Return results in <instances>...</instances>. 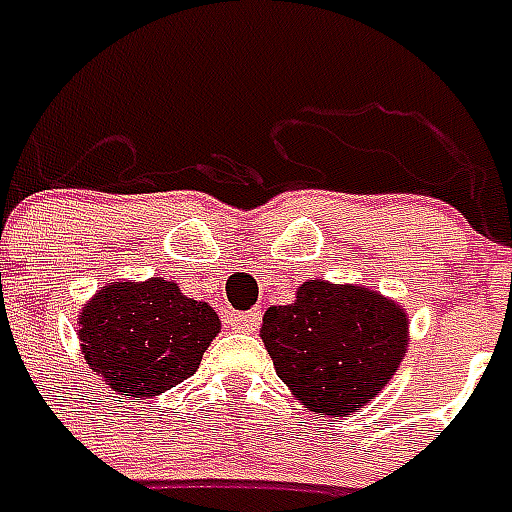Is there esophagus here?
<instances>
[{"instance_id": "1", "label": "esophagus", "mask_w": 512, "mask_h": 512, "mask_svg": "<svg viewBox=\"0 0 512 512\" xmlns=\"http://www.w3.org/2000/svg\"><path fill=\"white\" fill-rule=\"evenodd\" d=\"M232 330H240V333H253L261 322V312H232L227 317Z\"/></svg>"}]
</instances>
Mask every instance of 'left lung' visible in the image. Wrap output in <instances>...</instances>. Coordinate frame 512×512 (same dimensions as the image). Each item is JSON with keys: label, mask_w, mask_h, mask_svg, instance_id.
<instances>
[{"label": "left lung", "mask_w": 512, "mask_h": 512, "mask_svg": "<svg viewBox=\"0 0 512 512\" xmlns=\"http://www.w3.org/2000/svg\"><path fill=\"white\" fill-rule=\"evenodd\" d=\"M261 341L298 402L349 418L394 378L407 354L410 320L378 290L309 280L293 304L269 306Z\"/></svg>", "instance_id": "left-lung-1"}]
</instances>
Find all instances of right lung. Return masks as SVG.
Listing matches in <instances>:
<instances>
[{
  "label": "right lung",
  "instance_id": "add662e5",
  "mask_svg": "<svg viewBox=\"0 0 512 512\" xmlns=\"http://www.w3.org/2000/svg\"><path fill=\"white\" fill-rule=\"evenodd\" d=\"M222 330L219 314L177 282H108L79 312L81 354L126 399H150L198 370Z\"/></svg>",
  "mask_w": 512,
  "mask_h": 512
}]
</instances>
